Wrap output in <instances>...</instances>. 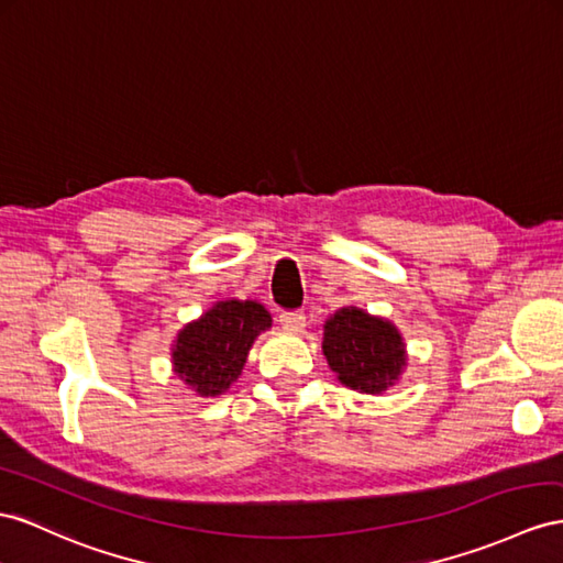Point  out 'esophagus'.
<instances>
[{"mask_svg":"<svg viewBox=\"0 0 563 563\" xmlns=\"http://www.w3.org/2000/svg\"><path fill=\"white\" fill-rule=\"evenodd\" d=\"M280 325L285 328V330H301L307 325V316H305V311H283L280 316Z\"/></svg>","mask_w":563,"mask_h":563,"instance_id":"34e87169","label":"esophagus"}]
</instances>
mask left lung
<instances>
[{"label":"left lung","instance_id":"8db88e82","mask_svg":"<svg viewBox=\"0 0 563 563\" xmlns=\"http://www.w3.org/2000/svg\"><path fill=\"white\" fill-rule=\"evenodd\" d=\"M323 354L344 385L368 395L393 385L407 362L397 328L354 307L325 321Z\"/></svg>","mask_w":563,"mask_h":563}]
</instances>
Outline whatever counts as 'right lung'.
Returning <instances> with one entry per match:
<instances>
[{"mask_svg": "<svg viewBox=\"0 0 563 563\" xmlns=\"http://www.w3.org/2000/svg\"><path fill=\"white\" fill-rule=\"evenodd\" d=\"M268 325L271 316L256 301H219L199 321L185 325L173 350V366L199 395H221L238 380L254 338Z\"/></svg>", "mask_w": 563, "mask_h": 563, "instance_id": "add662e5", "label": "right lung"}]
</instances>
